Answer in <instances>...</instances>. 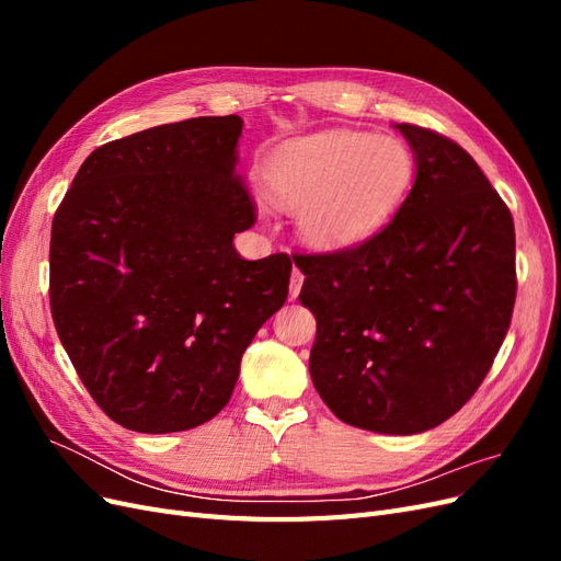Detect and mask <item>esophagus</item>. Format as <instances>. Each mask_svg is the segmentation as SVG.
<instances>
[{
  "mask_svg": "<svg viewBox=\"0 0 561 561\" xmlns=\"http://www.w3.org/2000/svg\"><path fill=\"white\" fill-rule=\"evenodd\" d=\"M301 283H304V274L299 268H293V276H290V297H297L301 290Z\"/></svg>",
  "mask_w": 561,
  "mask_h": 561,
  "instance_id": "esophagus-1",
  "label": "esophagus"
}]
</instances>
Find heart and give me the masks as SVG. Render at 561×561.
Segmentation results:
<instances>
[{"mask_svg":"<svg viewBox=\"0 0 561 561\" xmlns=\"http://www.w3.org/2000/svg\"><path fill=\"white\" fill-rule=\"evenodd\" d=\"M412 175V151L398 138L322 130L274 149L264 184L278 206L297 208L299 233L311 245L346 250L388 222Z\"/></svg>","mask_w":561,"mask_h":561,"instance_id":"1","label":"heart"}]
</instances>
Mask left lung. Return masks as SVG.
Segmentation results:
<instances>
[{
    "label": "left lung",
    "mask_w": 561,
    "mask_h": 561,
    "mask_svg": "<svg viewBox=\"0 0 561 561\" xmlns=\"http://www.w3.org/2000/svg\"><path fill=\"white\" fill-rule=\"evenodd\" d=\"M416 161L412 192L371 239L293 254L316 316L311 379L336 419L414 435L454 416L511 328L513 215L463 147L398 124Z\"/></svg>",
    "instance_id": "left-lung-1"
}]
</instances>
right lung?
Returning <instances> with one entry per match:
<instances>
[{"mask_svg": "<svg viewBox=\"0 0 561 561\" xmlns=\"http://www.w3.org/2000/svg\"><path fill=\"white\" fill-rule=\"evenodd\" d=\"M243 118L133 133L81 163L50 229V313L91 398L118 426L178 433L229 402L241 358L287 299L285 252L248 262L236 175Z\"/></svg>", "mask_w": 561, "mask_h": 561, "instance_id": "obj_1", "label": "right lung"}]
</instances>
